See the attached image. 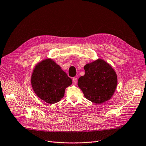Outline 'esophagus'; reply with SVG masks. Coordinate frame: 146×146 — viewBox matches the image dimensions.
I'll return each instance as SVG.
<instances>
[{"label":"esophagus","instance_id":"1","mask_svg":"<svg viewBox=\"0 0 146 146\" xmlns=\"http://www.w3.org/2000/svg\"><path fill=\"white\" fill-rule=\"evenodd\" d=\"M72 81H73L74 84H75V85H76V84L77 82V78H76V77H73V78H72Z\"/></svg>","mask_w":146,"mask_h":146}]
</instances>
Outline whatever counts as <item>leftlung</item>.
Returning a JSON list of instances; mask_svg holds the SVG:
<instances>
[{
	"label": "left lung",
	"instance_id": "1",
	"mask_svg": "<svg viewBox=\"0 0 146 146\" xmlns=\"http://www.w3.org/2000/svg\"><path fill=\"white\" fill-rule=\"evenodd\" d=\"M85 74L78 80V86L88 100L97 104L111 98L116 90L117 77L113 68L102 59L84 66Z\"/></svg>",
	"mask_w": 146,
	"mask_h": 146
}]
</instances>
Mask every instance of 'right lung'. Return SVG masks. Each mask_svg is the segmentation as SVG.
Listing matches in <instances>:
<instances>
[{"mask_svg": "<svg viewBox=\"0 0 146 146\" xmlns=\"http://www.w3.org/2000/svg\"><path fill=\"white\" fill-rule=\"evenodd\" d=\"M72 82L54 60L47 58L38 63L31 77L32 87L39 98L48 104L62 99L65 89Z\"/></svg>", "mask_w": 146, "mask_h": 146, "instance_id": "right-lung-1", "label": "right lung"}]
</instances>
